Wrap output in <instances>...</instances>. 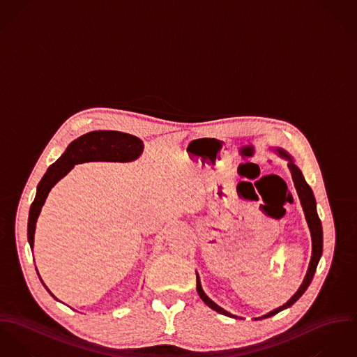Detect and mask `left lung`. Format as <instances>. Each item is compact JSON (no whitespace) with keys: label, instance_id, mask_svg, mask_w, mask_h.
<instances>
[{"label":"left lung","instance_id":"1","mask_svg":"<svg viewBox=\"0 0 357 357\" xmlns=\"http://www.w3.org/2000/svg\"><path fill=\"white\" fill-rule=\"evenodd\" d=\"M271 151H274L277 155H279L280 158H283L284 160H287V167L291 172V179H293V183H294V188H296V192L300 198V202H301V206H303V211H304V215H305V220L308 223V229H310V233H311V239H312V256H311V261H310V266H308V271L304 277V280L301 283V286L298 287V290L293 294V297L284 303L282 307H279L277 310L263 315V317H253V320H261V319H266V317H274L277 315L278 312L291 307L304 293L305 290L308 289V286L311 284L312 282V278L315 275V271H317V263L321 257V253H323V230H321V222L317 216V199L314 196V192L312 189L308 186V183L305 182L304 179V175L301 172V169L297 167V164L294 162V159L282 148H271ZM196 275H197V291L198 296L201 297V300L209 307L212 308L213 311L222 314V315H226L229 317H234V319H239V317H236L230 312H227L226 310H223L222 307H219L215 301H212L202 290V286H201V282H199V277H198V273L196 271Z\"/></svg>","mask_w":357,"mask_h":357}]
</instances>
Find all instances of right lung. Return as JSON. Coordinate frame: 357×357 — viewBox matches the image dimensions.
<instances>
[{"label":"right lung","instance_id":"add662e5","mask_svg":"<svg viewBox=\"0 0 357 357\" xmlns=\"http://www.w3.org/2000/svg\"><path fill=\"white\" fill-rule=\"evenodd\" d=\"M142 152H144V142L138 137L127 132H121V131H111V130L90 131L87 134L80 135L79 138H77L75 141H73L67 146L66 152L47 168V171L45 172L43 178L38 183L37 195L30 208L29 226H27V237H29V243L31 249L34 248V234H36L37 220L49 192L61 178H64L74 168L75 164L87 162V161L128 162V161L138 159L142 155ZM43 286L46 287L45 283ZM46 290L52 297H54L47 287Z\"/></svg>","mask_w":357,"mask_h":357}]
</instances>
